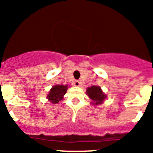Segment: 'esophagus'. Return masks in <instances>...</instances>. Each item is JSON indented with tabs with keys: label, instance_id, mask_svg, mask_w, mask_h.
Instances as JSON below:
<instances>
[{
	"label": "esophagus",
	"instance_id": "esophagus-1",
	"mask_svg": "<svg viewBox=\"0 0 153 153\" xmlns=\"http://www.w3.org/2000/svg\"><path fill=\"white\" fill-rule=\"evenodd\" d=\"M74 85L75 86H80V82H79V81H78V80H76L75 82L74 83Z\"/></svg>",
	"mask_w": 153,
	"mask_h": 153
}]
</instances>
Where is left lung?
I'll use <instances>...</instances> for the list:
<instances>
[{
	"label": "left lung",
	"mask_w": 153,
	"mask_h": 153,
	"mask_svg": "<svg viewBox=\"0 0 153 153\" xmlns=\"http://www.w3.org/2000/svg\"><path fill=\"white\" fill-rule=\"evenodd\" d=\"M86 94L92 100L93 105H100L103 102L106 98V95L104 94L101 88L98 86H92L86 89Z\"/></svg>",
	"instance_id": "obj_1"
}]
</instances>
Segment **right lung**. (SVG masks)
Wrapping results in <instances>:
<instances>
[{
	"mask_svg": "<svg viewBox=\"0 0 153 153\" xmlns=\"http://www.w3.org/2000/svg\"><path fill=\"white\" fill-rule=\"evenodd\" d=\"M68 86L67 85H55L51 89L47 98L52 103H58L59 101L63 100V96L67 93Z\"/></svg>",
	"mask_w": 153,
	"mask_h": 153,
	"instance_id": "1",
	"label": "right lung"
}]
</instances>
